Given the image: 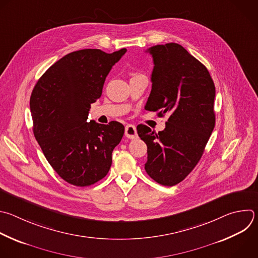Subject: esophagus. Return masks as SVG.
Listing matches in <instances>:
<instances>
[{
  "label": "esophagus",
  "instance_id": "34e87169",
  "mask_svg": "<svg viewBox=\"0 0 258 258\" xmlns=\"http://www.w3.org/2000/svg\"><path fill=\"white\" fill-rule=\"evenodd\" d=\"M124 135L126 138L128 139H136L138 137V134H137V128L134 124H127L125 126V131H124Z\"/></svg>",
  "mask_w": 258,
  "mask_h": 258
}]
</instances>
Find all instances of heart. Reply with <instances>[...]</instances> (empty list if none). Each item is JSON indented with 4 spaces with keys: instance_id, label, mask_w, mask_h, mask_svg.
<instances>
[{
    "instance_id": "b5f03b06",
    "label": "heart",
    "mask_w": 258,
    "mask_h": 258,
    "mask_svg": "<svg viewBox=\"0 0 258 258\" xmlns=\"http://www.w3.org/2000/svg\"><path fill=\"white\" fill-rule=\"evenodd\" d=\"M139 75H142V74H138V73H134V74H133V77H136V76H139Z\"/></svg>"
}]
</instances>
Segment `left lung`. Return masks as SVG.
Wrapping results in <instances>:
<instances>
[{
	"label": "left lung",
	"instance_id": "obj_1",
	"mask_svg": "<svg viewBox=\"0 0 258 258\" xmlns=\"http://www.w3.org/2000/svg\"><path fill=\"white\" fill-rule=\"evenodd\" d=\"M148 52L154 69L145 109L169 118L158 134L144 124L137 131L148 148L146 172L156 182L173 186L191 172L204 154L216 122V88L208 69L180 44H158Z\"/></svg>",
	"mask_w": 258,
	"mask_h": 258
}]
</instances>
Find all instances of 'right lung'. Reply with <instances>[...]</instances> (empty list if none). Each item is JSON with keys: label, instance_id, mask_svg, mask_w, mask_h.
<instances>
[{"label": "right lung", "instance_id": "1", "mask_svg": "<svg viewBox=\"0 0 258 258\" xmlns=\"http://www.w3.org/2000/svg\"><path fill=\"white\" fill-rule=\"evenodd\" d=\"M126 52L73 51L37 81L30 97L33 133L46 160L68 183L89 186L106 176L112 151L124 134L118 121L87 122L111 68Z\"/></svg>", "mask_w": 258, "mask_h": 258}]
</instances>
